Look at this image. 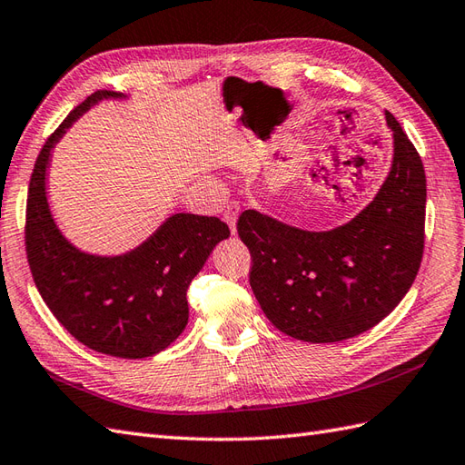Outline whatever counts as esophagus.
Returning a JSON list of instances; mask_svg holds the SVG:
<instances>
[{
	"label": "esophagus",
	"instance_id": "esophagus-1",
	"mask_svg": "<svg viewBox=\"0 0 465 465\" xmlns=\"http://www.w3.org/2000/svg\"><path fill=\"white\" fill-rule=\"evenodd\" d=\"M223 220L230 225L232 233H235V222H237V206H228V210L223 212Z\"/></svg>",
	"mask_w": 465,
	"mask_h": 465
}]
</instances>
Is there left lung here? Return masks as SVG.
Returning <instances> with one entry per match:
<instances>
[{
	"mask_svg": "<svg viewBox=\"0 0 465 465\" xmlns=\"http://www.w3.org/2000/svg\"><path fill=\"white\" fill-rule=\"evenodd\" d=\"M392 170L354 220L305 232L255 210L237 220L252 255L250 285L267 319L307 342H339L372 329L412 287L424 255L426 172L401 123Z\"/></svg>",
	"mask_w": 465,
	"mask_h": 465,
	"instance_id": "obj_1",
	"label": "left lung"
}]
</instances>
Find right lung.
<instances>
[{
    "instance_id": "add662e5",
    "label": "right lung",
    "mask_w": 465,
    "mask_h": 465,
    "mask_svg": "<svg viewBox=\"0 0 465 465\" xmlns=\"http://www.w3.org/2000/svg\"><path fill=\"white\" fill-rule=\"evenodd\" d=\"M104 96L121 94L86 96L43 144L29 180L25 252L43 301L74 339L103 354L146 359L186 329L188 287L230 228L210 215L176 213L134 252L118 257L86 255L64 240L45 196L49 153L64 128Z\"/></svg>"
}]
</instances>
